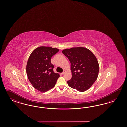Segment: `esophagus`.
I'll return each instance as SVG.
<instances>
[{"label":"esophagus","mask_w":127,"mask_h":127,"mask_svg":"<svg viewBox=\"0 0 127 127\" xmlns=\"http://www.w3.org/2000/svg\"><path fill=\"white\" fill-rule=\"evenodd\" d=\"M65 72H66V71H65V70H64L63 71V72L62 73V74H64L65 73Z\"/></svg>","instance_id":"obj_1"}]
</instances>
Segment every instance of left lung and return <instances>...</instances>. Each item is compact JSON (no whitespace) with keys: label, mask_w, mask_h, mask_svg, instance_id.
<instances>
[{"label":"left lung","mask_w":127,"mask_h":127,"mask_svg":"<svg viewBox=\"0 0 127 127\" xmlns=\"http://www.w3.org/2000/svg\"><path fill=\"white\" fill-rule=\"evenodd\" d=\"M71 63L72 78L67 81L70 87L79 92L89 89L97 79L99 70L98 61L92 52L82 47L62 51Z\"/></svg>","instance_id":"obj_1"}]
</instances>
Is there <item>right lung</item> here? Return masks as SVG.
Listing matches in <instances>:
<instances>
[{
  "mask_svg": "<svg viewBox=\"0 0 127 127\" xmlns=\"http://www.w3.org/2000/svg\"><path fill=\"white\" fill-rule=\"evenodd\" d=\"M59 50L49 46H40L31 53L27 65L29 81L35 89L45 92L53 89L60 77L55 73L51 59Z\"/></svg>",
  "mask_w": 127,
  "mask_h": 127,
  "instance_id": "obj_1",
  "label": "right lung"
}]
</instances>
